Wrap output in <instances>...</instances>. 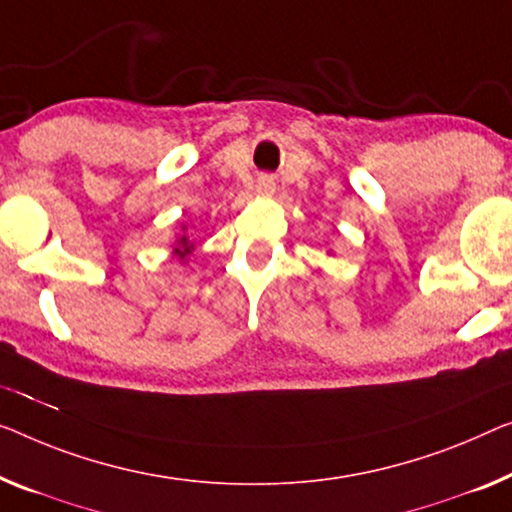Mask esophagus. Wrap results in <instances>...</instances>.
Returning a JSON list of instances; mask_svg holds the SVG:
<instances>
[{"label":"esophagus","mask_w":512,"mask_h":512,"mask_svg":"<svg viewBox=\"0 0 512 512\" xmlns=\"http://www.w3.org/2000/svg\"><path fill=\"white\" fill-rule=\"evenodd\" d=\"M257 188H259V193H273V188H276V183H273L271 177H259Z\"/></svg>","instance_id":"1"}]
</instances>
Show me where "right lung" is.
Listing matches in <instances>:
<instances>
[{
  "mask_svg": "<svg viewBox=\"0 0 512 512\" xmlns=\"http://www.w3.org/2000/svg\"><path fill=\"white\" fill-rule=\"evenodd\" d=\"M190 253H193V243H190V239L186 234H181L177 239V248H174V257L179 259H186Z\"/></svg>",
  "mask_w": 512,
  "mask_h": 512,
  "instance_id": "obj_1",
  "label": "right lung"
}]
</instances>
